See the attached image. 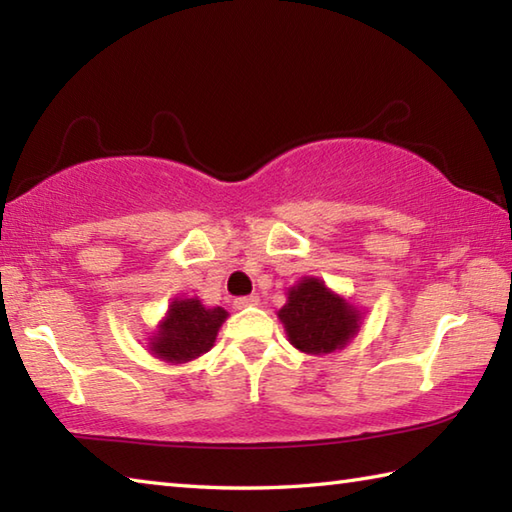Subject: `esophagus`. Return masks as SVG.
Wrapping results in <instances>:
<instances>
[{
    "label": "esophagus",
    "mask_w": 512,
    "mask_h": 512,
    "mask_svg": "<svg viewBox=\"0 0 512 512\" xmlns=\"http://www.w3.org/2000/svg\"><path fill=\"white\" fill-rule=\"evenodd\" d=\"M259 302L257 295H244L235 300V309H248V306H255Z\"/></svg>",
    "instance_id": "obj_1"
}]
</instances>
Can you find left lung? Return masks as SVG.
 <instances>
[{
	"mask_svg": "<svg viewBox=\"0 0 512 512\" xmlns=\"http://www.w3.org/2000/svg\"><path fill=\"white\" fill-rule=\"evenodd\" d=\"M277 318L295 349L324 356L342 349L356 336L362 315L318 277H302L288 288V300Z\"/></svg>",
	"mask_w": 512,
	"mask_h": 512,
	"instance_id": "1",
	"label": "left lung"
}]
</instances>
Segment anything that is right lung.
<instances>
[{
	"mask_svg": "<svg viewBox=\"0 0 512 512\" xmlns=\"http://www.w3.org/2000/svg\"><path fill=\"white\" fill-rule=\"evenodd\" d=\"M226 318L228 311L221 306L208 309L199 297L174 300L159 324V331L150 338V351L172 365L190 362L212 349Z\"/></svg>",
	"mask_w": 512,
	"mask_h": 512,
	"instance_id": "right-lung-1",
	"label": "right lung"
}]
</instances>
